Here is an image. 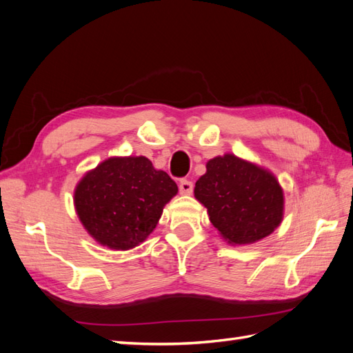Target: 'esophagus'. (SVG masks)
<instances>
[{"label": "esophagus", "instance_id": "obj_1", "mask_svg": "<svg viewBox=\"0 0 353 353\" xmlns=\"http://www.w3.org/2000/svg\"><path fill=\"white\" fill-rule=\"evenodd\" d=\"M193 183H191V181H188V179H183L179 183V193L181 194H191L193 193Z\"/></svg>", "mask_w": 353, "mask_h": 353}]
</instances>
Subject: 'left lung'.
Instances as JSON below:
<instances>
[{
    "mask_svg": "<svg viewBox=\"0 0 353 353\" xmlns=\"http://www.w3.org/2000/svg\"><path fill=\"white\" fill-rule=\"evenodd\" d=\"M194 196L230 244H252L280 225L284 196L279 181L258 165L223 154L210 159Z\"/></svg>",
    "mask_w": 353,
    "mask_h": 353,
    "instance_id": "1",
    "label": "left lung"
}]
</instances>
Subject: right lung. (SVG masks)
Listing matches in <instances>:
<instances>
[{
    "instance_id": "1",
    "label": "right lung",
    "mask_w": 353,
    "mask_h": 353,
    "mask_svg": "<svg viewBox=\"0 0 353 353\" xmlns=\"http://www.w3.org/2000/svg\"><path fill=\"white\" fill-rule=\"evenodd\" d=\"M176 193L175 181L154 169L147 157H110L85 174L73 201L79 221L95 241L128 250L150 236Z\"/></svg>"
}]
</instances>
